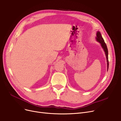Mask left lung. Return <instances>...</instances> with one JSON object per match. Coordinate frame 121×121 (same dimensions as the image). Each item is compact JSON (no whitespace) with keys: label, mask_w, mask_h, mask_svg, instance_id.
<instances>
[{"label":"left lung","mask_w":121,"mask_h":121,"mask_svg":"<svg viewBox=\"0 0 121 121\" xmlns=\"http://www.w3.org/2000/svg\"><path fill=\"white\" fill-rule=\"evenodd\" d=\"M97 40L99 42V43L101 44V46H102L103 49H104V52L105 53L106 57L107 59V69H108V66H109V62H108V49L106 46V44L104 42V41L103 39V38L101 36V35L99 31H98L97 33V37H96Z\"/></svg>","instance_id":"8db88e82"}]
</instances>
